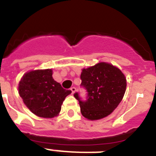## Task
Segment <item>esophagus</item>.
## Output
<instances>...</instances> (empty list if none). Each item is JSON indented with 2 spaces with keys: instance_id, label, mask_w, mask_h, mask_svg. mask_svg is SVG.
Here are the masks:
<instances>
[{
  "instance_id": "34e87169",
  "label": "esophagus",
  "mask_w": 156,
  "mask_h": 156,
  "mask_svg": "<svg viewBox=\"0 0 156 156\" xmlns=\"http://www.w3.org/2000/svg\"><path fill=\"white\" fill-rule=\"evenodd\" d=\"M70 90H71L72 91V94H74L76 92V87H73L70 88Z\"/></svg>"
}]
</instances>
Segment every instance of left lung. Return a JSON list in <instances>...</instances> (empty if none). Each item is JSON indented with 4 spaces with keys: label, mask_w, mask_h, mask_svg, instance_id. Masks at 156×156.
<instances>
[{
    "label": "left lung",
    "mask_w": 156,
    "mask_h": 156,
    "mask_svg": "<svg viewBox=\"0 0 156 156\" xmlns=\"http://www.w3.org/2000/svg\"><path fill=\"white\" fill-rule=\"evenodd\" d=\"M81 86L87 92L83 101L78 93L74 97L79 101L82 115L90 120H97L113 112L119 105L126 91L124 74L115 66L106 62L83 69L80 75Z\"/></svg>",
    "instance_id": "8db88e82"
}]
</instances>
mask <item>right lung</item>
<instances>
[{"mask_svg":"<svg viewBox=\"0 0 156 156\" xmlns=\"http://www.w3.org/2000/svg\"><path fill=\"white\" fill-rule=\"evenodd\" d=\"M71 92L53 79L50 69L28 72L19 84V94L24 104L33 113L43 118L57 116L63 101Z\"/></svg>","mask_w":156,"mask_h":156,"instance_id":"1","label":"right lung"}]
</instances>
